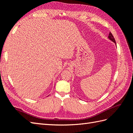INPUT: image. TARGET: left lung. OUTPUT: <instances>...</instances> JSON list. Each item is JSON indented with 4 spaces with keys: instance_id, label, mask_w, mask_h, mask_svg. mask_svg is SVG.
Returning a JSON list of instances; mask_svg holds the SVG:
<instances>
[{
    "instance_id": "left-lung-1",
    "label": "left lung",
    "mask_w": 133,
    "mask_h": 133,
    "mask_svg": "<svg viewBox=\"0 0 133 133\" xmlns=\"http://www.w3.org/2000/svg\"><path fill=\"white\" fill-rule=\"evenodd\" d=\"M108 38H109L110 40H111V41H112V42H113L114 43H115V44L116 45V43L115 39V38H114V37L113 36L112 34L110 32L109 33V36H108Z\"/></svg>"
}]
</instances>
